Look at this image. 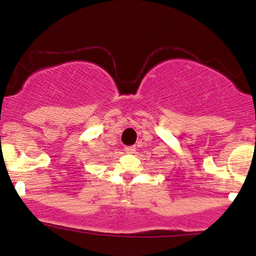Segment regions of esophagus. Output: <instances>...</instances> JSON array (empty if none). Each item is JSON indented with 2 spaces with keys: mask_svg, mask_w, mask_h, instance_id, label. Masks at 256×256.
<instances>
[{
  "mask_svg": "<svg viewBox=\"0 0 256 256\" xmlns=\"http://www.w3.org/2000/svg\"><path fill=\"white\" fill-rule=\"evenodd\" d=\"M124 150H126V153H134L136 147L134 146H126V147H124Z\"/></svg>",
  "mask_w": 256,
  "mask_h": 256,
  "instance_id": "34e87169",
  "label": "esophagus"
}]
</instances>
